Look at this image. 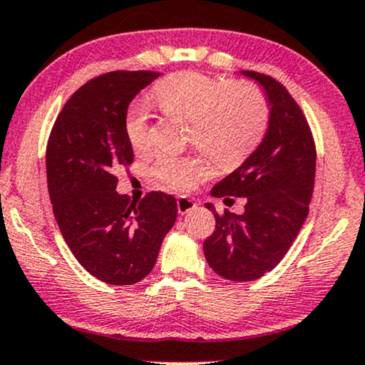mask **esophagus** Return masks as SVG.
<instances>
[{"label": "esophagus", "mask_w": 365, "mask_h": 365, "mask_svg": "<svg viewBox=\"0 0 365 365\" xmlns=\"http://www.w3.org/2000/svg\"><path fill=\"white\" fill-rule=\"evenodd\" d=\"M195 207H197V203L193 202L192 198H188V197H178L177 198V208H178L180 215H185V213L192 212Z\"/></svg>", "instance_id": "esophagus-1"}]
</instances>
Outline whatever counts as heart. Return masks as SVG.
Listing matches in <instances>:
<instances>
[{
    "label": "heart",
    "instance_id": "1",
    "mask_svg": "<svg viewBox=\"0 0 365 365\" xmlns=\"http://www.w3.org/2000/svg\"><path fill=\"white\" fill-rule=\"evenodd\" d=\"M153 98L165 113L188 121V140L222 167L239 165L259 147L269 125V105L250 83H227L197 71H180L155 86ZM125 135L137 153L152 145V123L143 101L126 111ZM208 173L200 157L160 155L153 175L165 187L190 190Z\"/></svg>",
    "mask_w": 365,
    "mask_h": 365
}]
</instances>
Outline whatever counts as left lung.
<instances>
[{
	"label": "left lung",
	"instance_id": "1",
	"mask_svg": "<svg viewBox=\"0 0 365 365\" xmlns=\"http://www.w3.org/2000/svg\"><path fill=\"white\" fill-rule=\"evenodd\" d=\"M244 75L264 86L269 128L255 152L210 192L227 203L245 197V212L217 213L207 203L215 230L203 242L208 265L235 282L260 279L289 252L309 215L317 158L307 118L287 88L264 73Z\"/></svg>",
	"mask_w": 365,
	"mask_h": 365
}]
</instances>
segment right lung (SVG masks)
<instances>
[{
    "mask_svg": "<svg viewBox=\"0 0 365 365\" xmlns=\"http://www.w3.org/2000/svg\"><path fill=\"white\" fill-rule=\"evenodd\" d=\"M158 71H110L78 88L58 113L46 145L48 192L60 232L81 267L110 285L145 279L177 220V200L116 192V172L133 162L125 135L128 105Z\"/></svg>",
    "mask_w": 365,
    "mask_h": 365,
    "instance_id": "add662e5",
    "label": "right lung"
}]
</instances>
